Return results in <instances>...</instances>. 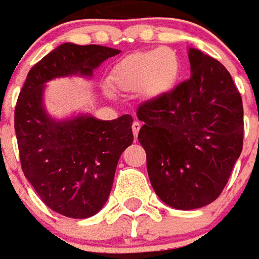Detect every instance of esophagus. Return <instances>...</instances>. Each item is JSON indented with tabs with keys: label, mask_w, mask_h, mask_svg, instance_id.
<instances>
[{
	"label": "esophagus",
	"mask_w": 259,
	"mask_h": 259,
	"mask_svg": "<svg viewBox=\"0 0 259 259\" xmlns=\"http://www.w3.org/2000/svg\"><path fill=\"white\" fill-rule=\"evenodd\" d=\"M140 127H141L140 122H137V120H135V122H133V124H132V130H133V136H135L136 139H137V136H139V132H140Z\"/></svg>",
	"instance_id": "esophagus-1"
}]
</instances>
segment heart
Returning a JSON list of instances; mask_svg holds the SVG:
<instances>
[{
    "mask_svg": "<svg viewBox=\"0 0 259 259\" xmlns=\"http://www.w3.org/2000/svg\"><path fill=\"white\" fill-rule=\"evenodd\" d=\"M179 74V61L168 48L130 54L115 65L109 84L120 91H137L148 98L159 97L174 87Z\"/></svg>",
    "mask_w": 259,
    "mask_h": 259,
    "instance_id": "heart-1",
    "label": "heart"
}]
</instances>
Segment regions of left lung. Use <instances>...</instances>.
Wrapping results in <instances>:
<instances>
[{
	"instance_id": "obj_1",
	"label": "left lung",
	"mask_w": 259,
	"mask_h": 259,
	"mask_svg": "<svg viewBox=\"0 0 259 259\" xmlns=\"http://www.w3.org/2000/svg\"><path fill=\"white\" fill-rule=\"evenodd\" d=\"M191 76L143 102L139 141L152 189L176 209H195L221 195L243 150V101L219 61L189 50Z\"/></svg>"
}]
</instances>
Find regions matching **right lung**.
Wrapping results in <instances>:
<instances>
[{"mask_svg": "<svg viewBox=\"0 0 259 259\" xmlns=\"http://www.w3.org/2000/svg\"><path fill=\"white\" fill-rule=\"evenodd\" d=\"M119 53L94 44H61L30 69L18 97L15 133L22 170L42 202L64 217L90 218L107 202L119 157L133 143V118L79 115L57 122L42 105L44 84L55 77L91 76Z\"/></svg>", "mask_w": 259, "mask_h": 259, "instance_id": "add662e5", "label": "right lung"}]
</instances>
